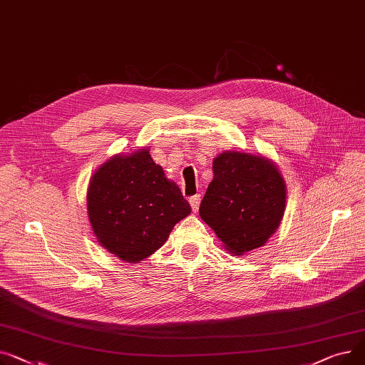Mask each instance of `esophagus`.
Here are the masks:
<instances>
[{"label":"esophagus","mask_w":365,"mask_h":365,"mask_svg":"<svg viewBox=\"0 0 365 365\" xmlns=\"http://www.w3.org/2000/svg\"><path fill=\"white\" fill-rule=\"evenodd\" d=\"M200 196L199 195H196V196H192V197H190V205H191V209H192V212H197L199 210V206H200Z\"/></svg>","instance_id":"1"}]
</instances>
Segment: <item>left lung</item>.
Masks as SVG:
<instances>
[{"instance_id":"1","label":"left lung","mask_w":365,"mask_h":365,"mask_svg":"<svg viewBox=\"0 0 365 365\" xmlns=\"http://www.w3.org/2000/svg\"><path fill=\"white\" fill-rule=\"evenodd\" d=\"M212 169L200 218L235 256L264 246L286 209L287 190L278 166L261 155L225 150Z\"/></svg>"}]
</instances>
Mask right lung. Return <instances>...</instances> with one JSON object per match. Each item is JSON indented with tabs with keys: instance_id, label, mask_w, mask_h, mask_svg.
<instances>
[{
	"instance_id": "right-lung-1",
	"label": "right lung",
	"mask_w": 365,
	"mask_h": 365,
	"mask_svg": "<svg viewBox=\"0 0 365 365\" xmlns=\"http://www.w3.org/2000/svg\"><path fill=\"white\" fill-rule=\"evenodd\" d=\"M91 228L101 247L135 264L165 245L191 207L148 148L118 153L93 174L87 192Z\"/></svg>"
}]
</instances>
